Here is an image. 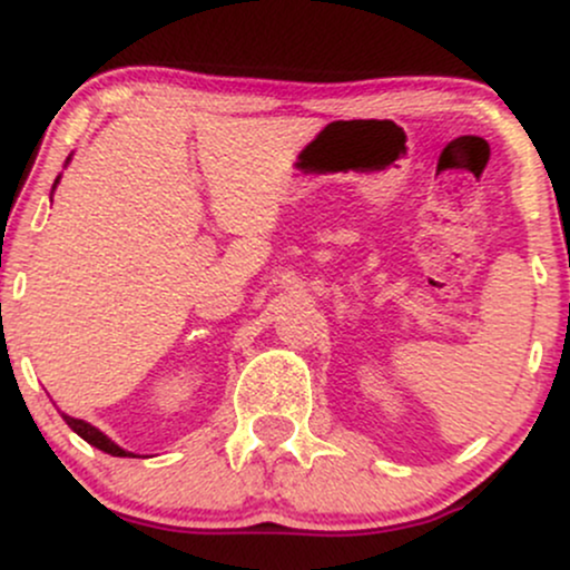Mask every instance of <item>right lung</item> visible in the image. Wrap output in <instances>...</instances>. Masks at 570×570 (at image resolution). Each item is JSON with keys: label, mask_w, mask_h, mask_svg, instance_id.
Returning a JSON list of instances; mask_svg holds the SVG:
<instances>
[{"label": "right lung", "mask_w": 570, "mask_h": 570, "mask_svg": "<svg viewBox=\"0 0 570 570\" xmlns=\"http://www.w3.org/2000/svg\"><path fill=\"white\" fill-rule=\"evenodd\" d=\"M56 185H58V179H56ZM56 185H53V189H56ZM63 421H67V426H69L71 431H75V434H80L85 442L94 444V448H98V450H104V453L117 455V458L130 455V453H126V450H122V448H117V444H115L112 440H109L107 434H101V431H98L96 426H90V423L77 421V417H69V415H63Z\"/></svg>", "instance_id": "obj_1"}]
</instances>
